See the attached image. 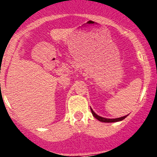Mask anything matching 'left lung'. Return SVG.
Returning a JSON list of instances; mask_svg holds the SVG:
<instances>
[{
	"mask_svg": "<svg viewBox=\"0 0 157 157\" xmlns=\"http://www.w3.org/2000/svg\"><path fill=\"white\" fill-rule=\"evenodd\" d=\"M91 112H92L93 116H94V117L97 119V120H99L100 122H105V123H114V122H119V121H121V120H124L126 117H127V116H123V117H120V118H116V119H107V118H104V117H101V116H99L98 115H97L95 113V112L93 111V109H91Z\"/></svg>",
	"mask_w": 157,
	"mask_h": 157,
	"instance_id": "1",
	"label": "left lung"
}]
</instances>
